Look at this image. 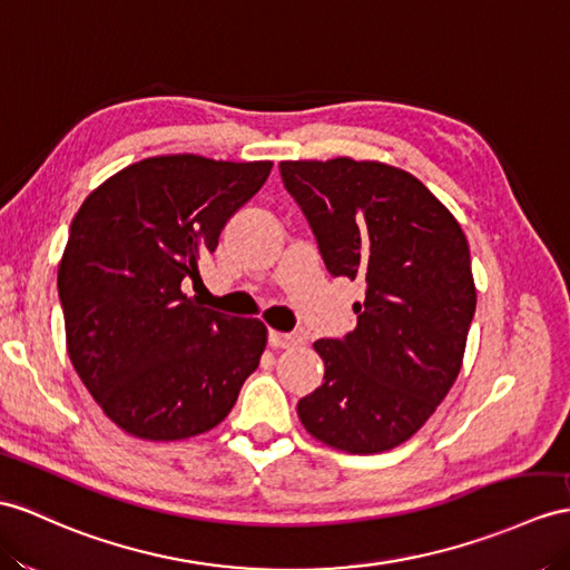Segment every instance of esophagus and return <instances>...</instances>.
Wrapping results in <instances>:
<instances>
[{"mask_svg": "<svg viewBox=\"0 0 570 570\" xmlns=\"http://www.w3.org/2000/svg\"><path fill=\"white\" fill-rule=\"evenodd\" d=\"M268 343L271 348H293V345L302 343L297 333H283V331H271L268 333Z\"/></svg>", "mask_w": 570, "mask_h": 570, "instance_id": "1", "label": "esophagus"}]
</instances>
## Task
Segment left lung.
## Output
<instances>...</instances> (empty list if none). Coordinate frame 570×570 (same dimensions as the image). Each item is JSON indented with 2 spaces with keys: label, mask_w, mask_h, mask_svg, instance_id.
Returning <instances> with one entry per match:
<instances>
[{
  "label": "left lung",
  "mask_w": 570,
  "mask_h": 570,
  "mask_svg": "<svg viewBox=\"0 0 570 570\" xmlns=\"http://www.w3.org/2000/svg\"><path fill=\"white\" fill-rule=\"evenodd\" d=\"M331 275L365 283L357 326L322 338L324 382L299 399L307 433L324 445L374 454L406 442L462 370L476 312L460 222L419 178L348 157L281 161Z\"/></svg>",
  "instance_id": "8db88e82"
}]
</instances>
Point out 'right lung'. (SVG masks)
Here are the masks:
<instances>
[{
	"label": "right lung",
	"mask_w": 570,
	"mask_h": 570,
	"mask_svg": "<svg viewBox=\"0 0 570 570\" xmlns=\"http://www.w3.org/2000/svg\"><path fill=\"white\" fill-rule=\"evenodd\" d=\"M273 161L151 157L81 203L58 268L67 353L125 433L186 440L227 419L258 367L266 326L184 295Z\"/></svg>",
	"instance_id": "1"
}]
</instances>
